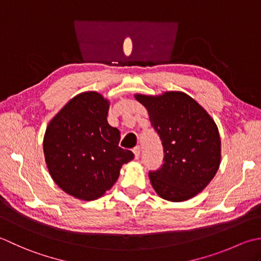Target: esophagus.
I'll return each mask as SVG.
<instances>
[{"label":"esophagus","instance_id":"1","mask_svg":"<svg viewBox=\"0 0 261 261\" xmlns=\"http://www.w3.org/2000/svg\"><path fill=\"white\" fill-rule=\"evenodd\" d=\"M133 153H134V156L137 160V159H140V155H141V147L140 146H135L134 148H133Z\"/></svg>","mask_w":261,"mask_h":261}]
</instances>
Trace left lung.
<instances>
[{"label":"left lung","instance_id":"obj_1","mask_svg":"<svg viewBox=\"0 0 261 261\" xmlns=\"http://www.w3.org/2000/svg\"><path fill=\"white\" fill-rule=\"evenodd\" d=\"M163 146V164L148 172L154 190L171 201L187 200L214 178L221 161L219 129L203 107L184 92L137 94Z\"/></svg>","mask_w":261,"mask_h":261}]
</instances>
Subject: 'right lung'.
Returning <instances> with one entry per match:
<instances>
[{
	"label": "right lung",
	"instance_id": "add662e5",
	"mask_svg": "<svg viewBox=\"0 0 261 261\" xmlns=\"http://www.w3.org/2000/svg\"><path fill=\"white\" fill-rule=\"evenodd\" d=\"M109 102L84 92L64 106L47 127L44 154L51 178L65 193L93 200L113 187L123 164L134 159L119 147V130L107 121Z\"/></svg>",
	"mask_w": 261,
	"mask_h": 261
}]
</instances>
